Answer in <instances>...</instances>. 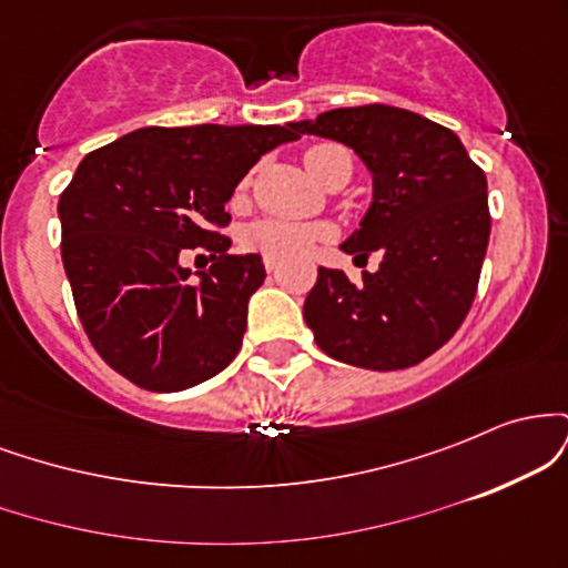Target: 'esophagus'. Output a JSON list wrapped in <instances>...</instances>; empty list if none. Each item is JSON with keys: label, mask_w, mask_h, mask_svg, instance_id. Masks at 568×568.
<instances>
[{"label": "esophagus", "mask_w": 568, "mask_h": 568, "mask_svg": "<svg viewBox=\"0 0 568 568\" xmlns=\"http://www.w3.org/2000/svg\"><path fill=\"white\" fill-rule=\"evenodd\" d=\"M264 270L266 272H277L280 270V262H277V258H264Z\"/></svg>", "instance_id": "1"}]
</instances>
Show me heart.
I'll return each mask as SVG.
<instances>
[{"instance_id": "1", "label": "heart", "mask_w": 568, "mask_h": 568, "mask_svg": "<svg viewBox=\"0 0 568 568\" xmlns=\"http://www.w3.org/2000/svg\"><path fill=\"white\" fill-rule=\"evenodd\" d=\"M342 146H334V143H321V146H312L310 152L304 154V165L312 175H321L325 160L328 154L338 152ZM247 192V179L240 181L237 186V200ZM328 224L323 221H296V219H277V216H264L251 221L240 230V245L247 253H258L264 258H298L310 251L312 245L323 243V240H331Z\"/></svg>"}]
</instances>
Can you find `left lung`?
Segmentation results:
<instances>
[{"instance_id":"1","label":"left lung","mask_w":568,"mask_h":568,"mask_svg":"<svg viewBox=\"0 0 568 568\" xmlns=\"http://www.w3.org/2000/svg\"><path fill=\"white\" fill-rule=\"evenodd\" d=\"M347 143L374 173V202L342 251L382 253L361 283L317 270L304 321L334 361L371 371L422 363L465 323L491 234L486 173L448 128L406 109H334L293 122Z\"/></svg>"}]
</instances>
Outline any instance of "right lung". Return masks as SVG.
I'll return each mask as SVG.
<instances>
[{"label":"right lung","instance_id":"1","mask_svg":"<svg viewBox=\"0 0 568 568\" xmlns=\"http://www.w3.org/2000/svg\"><path fill=\"white\" fill-rule=\"evenodd\" d=\"M288 125L141 128L80 162L58 200L61 258L77 315L109 368L152 393H179L240 352L262 256H230L224 211ZM212 253L201 283L180 266Z\"/></svg>","mask_w":568,"mask_h":568}]
</instances>
